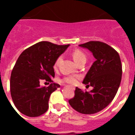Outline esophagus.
Here are the masks:
<instances>
[{
	"instance_id": "34e87169",
	"label": "esophagus",
	"mask_w": 135,
	"mask_h": 135,
	"mask_svg": "<svg viewBox=\"0 0 135 135\" xmlns=\"http://www.w3.org/2000/svg\"><path fill=\"white\" fill-rule=\"evenodd\" d=\"M72 89H73V90H74L75 89H74V88H72Z\"/></svg>"
}]
</instances>
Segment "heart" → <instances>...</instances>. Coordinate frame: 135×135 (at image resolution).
Returning a JSON list of instances; mask_svg holds the SVG:
<instances>
[{
  "label": "heart",
  "mask_w": 135,
  "mask_h": 135,
  "mask_svg": "<svg viewBox=\"0 0 135 135\" xmlns=\"http://www.w3.org/2000/svg\"><path fill=\"white\" fill-rule=\"evenodd\" d=\"M72 57H73L74 60V61L76 62L77 65L81 63V62H86V55H85V53L78 49L75 50L72 52ZM61 56L57 58L55 61V67H57V65H59V62L61 60ZM78 79V76H68V77L64 78L62 82L64 83H65V84H70V85H74L77 82V80Z\"/></svg>",
  "instance_id": "b5f03b06"
}]
</instances>
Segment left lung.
I'll list each match as a JSON object with an SVG mask.
<instances>
[{
    "label": "left lung",
    "mask_w": 135,
    "mask_h": 135,
    "mask_svg": "<svg viewBox=\"0 0 135 135\" xmlns=\"http://www.w3.org/2000/svg\"><path fill=\"white\" fill-rule=\"evenodd\" d=\"M79 46L89 50L96 59L82 82L93 89L83 92L76 87L69 103L81 114H95L105 108L116 95L122 79L121 60L115 49L102 42L90 41Z\"/></svg>",
    "instance_id": "8db88e82"
}]
</instances>
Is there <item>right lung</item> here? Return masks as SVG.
Here are the masks:
<instances>
[{
    "label": "right lung",
    "mask_w": 135,
    "mask_h": 135,
    "mask_svg": "<svg viewBox=\"0 0 135 135\" xmlns=\"http://www.w3.org/2000/svg\"><path fill=\"white\" fill-rule=\"evenodd\" d=\"M69 46L42 41L21 53L10 79L12 99L21 113L29 117H37L47 111L51 94L60 85L51 83L48 87L41 86L40 82L45 80L53 82V66Z\"/></svg>",
    "instance_id": "right-lung-1"
}]
</instances>
